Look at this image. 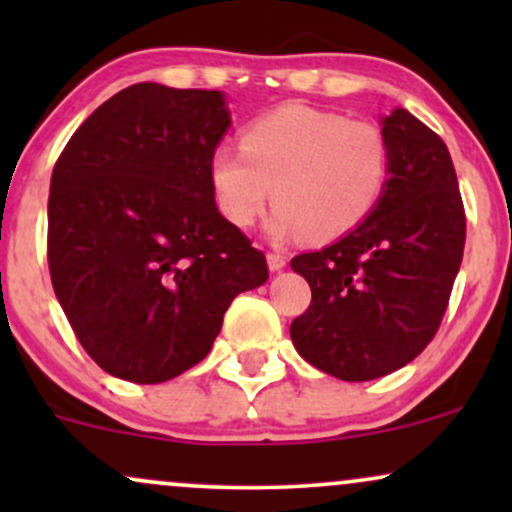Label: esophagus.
<instances>
[{"label":"esophagus","instance_id":"obj_1","mask_svg":"<svg viewBox=\"0 0 512 512\" xmlns=\"http://www.w3.org/2000/svg\"><path fill=\"white\" fill-rule=\"evenodd\" d=\"M267 264L272 272H279V269L286 267V257L281 252H267Z\"/></svg>","mask_w":512,"mask_h":512}]
</instances>
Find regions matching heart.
Here are the masks:
<instances>
[{
	"label": "heart",
	"instance_id": "obj_1",
	"mask_svg": "<svg viewBox=\"0 0 512 512\" xmlns=\"http://www.w3.org/2000/svg\"><path fill=\"white\" fill-rule=\"evenodd\" d=\"M390 142L378 125L322 110L281 108L250 122L240 149L211 156V187L223 219L250 228L269 197V233L334 240L354 231L385 195Z\"/></svg>",
	"mask_w": 512,
	"mask_h": 512
}]
</instances>
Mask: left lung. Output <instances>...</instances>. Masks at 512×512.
<instances>
[{"mask_svg": "<svg viewBox=\"0 0 512 512\" xmlns=\"http://www.w3.org/2000/svg\"><path fill=\"white\" fill-rule=\"evenodd\" d=\"M392 170L385 195L342 240L291 260L313 291L291 322L296 351L339 380L407 366L436 337L460 272L467 216L448 146L397 108L383 120Z\"/></svg>", "mask_w": 512, "mask_h": 512, "instance_id": "8db88e82", "label": "left lung"}]
</instances>
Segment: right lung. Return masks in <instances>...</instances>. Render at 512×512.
<instances>
[{"label": "right lung", "instance_id": "add662e5", "mask_svg": "<svg viewBox=\"0 0 512 512\" xmlns=\"http://www.w3.org/2000/svg\"><path fill=\"white\" fill-rule=\"evenodd\" d=\"M231 117L219 91L142 81L93 110L57 158L52 289L84 351L115 378L166 383L197 366L264 252L219 214L211 156Z\"/></svg>", "mask_w": 512, "mask_h": 512}]
</instances>
